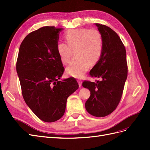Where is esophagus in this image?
<instances>
[{"instance_id":"obj_1","label":"esophagus","mask_w":150,"mask_h":150,"mask_svg":"<svg viewBox=\"0 0 150 150\" xmlns=\"http://www.w3.org/2000/svg\"><path fill=\"white\" fill-rule=\"evenodd\" d=\"M78 82L79 87H81V86H82V81H81V80H79V81H78Z\"/></svg>"}]
</instances>
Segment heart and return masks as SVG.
I'll use <instances>...</instances> for the list:
<instances>
[{
    "mask_svg": "<svg viewBox=\"0 0 150 150\" xmlns=\"http://www.w3.org/2000/svg\"><path fill=\"white\" fill-rule=\"evenodd\" d=\"M65 42L57 44L56 50L62 64H69L74 53L75 58L66 69V73L76 78H83L89 66L96 65L103 51V38L96 29H71L65 33Z\"/></svg>",
    "mask_w": 150,
    "mask_h": 150,
    "instance_id": "heart-1",
    "label": "heart"
}]
</instances>
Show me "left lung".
<instances>
[{
  "mask_svg": "<svg viewBox=\"0 0 150 150\" xmlns=\"http://www.w3.org/2000/svg\"><path fill=\"white\" fill-rule=\"evenodd\" d=\"M103 38L100 60L90 71L91 77L101 78L96 83L84 81L83 86L90 91L86 110L96 117H104L113 112L121 100L128 76L126 52L120 38L109 27L95 24Z\"/></svg>",
  "mask_w": 150,
  "mask_h": 150,
  "instance_id": "8db88e82",
  "label": "left lung"
}]
</instances>
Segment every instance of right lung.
Listing matches in <instances>:
<instances>
[{
	"label": "right lung",
	"instance_id": "right-lung-1",
	"mask_svg": "<svg viewBox=\"0 0 150 150\" xmlns=\"http://www.w3.org/2000/svg\"><path fill=\"white\" fill-rule=\"evenodd\" d=\"M62 28L42 27L22 42L16 70L24 99L43 121H57L64 115L67 99L79 88L76 79L59 81L64 72L56 50Z\"/></svg>",
	"mask_w": 150,
	"mask_h": 150
}]
</instances>
